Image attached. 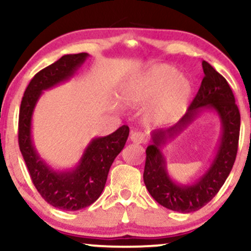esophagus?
<instances>
[{
    "label": "esophagus",
    "instance_id": "obj_1",
    "mask_svg": "<svg viewBox=\"0 0 251 251\" xmlns=\"http://www.w3.org/2000/svg\"><path fill=\"white\" fill-rule=\"evenodd\" d=\"M131 140L135 144H143L146 142V137L143 132H132L131 133Z\"/></svg>",
    "mask_w": 251,
    "mask_h": 251
}]
</instances>
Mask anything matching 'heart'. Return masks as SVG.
I'll use <instances>...</instances> for the list:
<instances>
[{
  "mask_svg": "<svg viewBox=\"0 0 251 251\" xmlns=\"http://www.w3.org/2000/svg\"><path fill=\"white\" fill-rule=\"evenodd\" d=\"M192 91V83L188 77L178 74L172 66L160 65L134 86L128 99L138 103L153 100L148 112L149 119L157 124H170L179 119L186 111Z\"/></svg>",
  "mask_w": 251,
  "mask_h": 251,
  "instance_id": "heart-1",
  "label": "heart"
}]
</instances>
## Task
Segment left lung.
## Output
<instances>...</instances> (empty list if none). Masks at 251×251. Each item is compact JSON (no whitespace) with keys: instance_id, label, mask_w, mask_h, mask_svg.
Wrapping results in <instances>:
<instances>
[{"instance_id":"8db88e82","label":"left lung","mask_w":251,"mask_h":251,"mask_svg":"<svg viewBox=\"0 0 251 251\" xmlns=\"http://www.w3.org/2000/svg\"><path fill=\"white\" fill-rule=\"evenodd\" d=\"M204 77L188 112L176 125L152 133L146 149L144 183L153 200L164 208L189 214L203 208L220 191L234 166L240 138L241 114L229 83L206 61L201 62ZM204 107L215 109L221 118L224 133L220 148L208 172L191 186H180L168 177L160 146L179 133Z\"/></svg>"}]
</instances>
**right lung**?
<instances>
[{
	"mask_svg": "<svg viewBox=\"0 0 251 251\" xmlns=\"http://www.w3.org/2000/svg\"><path fill=\"white\" fill-rule=\"evenodd\" d=\"M87 53L60 57L34 75L25 88L19 114V146L31 181L47 203L66 211H76L93 204L105 188L112 163L125 146L129 128L123 125L113 133L92 140L79 165L72 171L56 172L37 154L31 142V116L42 91L73 76Z\"/></svg>",
	"mask_w": 251,
	"mask_h": 251,
	"instance_id": "1",
	"label": "right lung"
}]
</instances>
